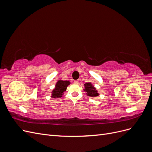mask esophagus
I'll use <instances>...</instances> for the list:
<instances>
[{
    "label": "esophagus",
    "mask_w": 152,
    "mask_h": 152,
    "mask_svg": "<svg viewBox=\"0 0 152 152\" xmlns=\"http://www.w3.org/2000/svg\"><path fill=\"white\" fill-rule=\"evenodd\" d=\"M73 82H74L75 84H79V80H75L73 81Z\"/></svg>",
    "instance_id": "obj_1"
}]
</instances>
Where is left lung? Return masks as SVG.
Wrapping results in <instances>:
<instances>
[{
    "instance_id": "obj_1",
    "label": "left lung",
    "mask_w": 152,
    "mask_h": 152,
    "mask_svg": "<svg viewBox=\"0 0 152 152\" xmlns=\"http://www.w3.org/2000/svg\"><path fill=\"white\" fill-rule=\"evenodd\" d=\"M85 89H84V91L86 92V94L88 96L91 97H96V96H99L98 93V91H96L95 87L93 86L91 82H87L84 84Z\"/></svg>"
}]
</instances>
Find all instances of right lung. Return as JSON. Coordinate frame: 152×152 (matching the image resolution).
Wrapping results in <instances>:
<instances>
[{
    "mask_svg": "<svg viewBox=\"0 0 152 152\" xmlns=\"http://www.w3.org/2000/svg\"><path fill=\"white\" fill-rule=\"evenodd\" d=\"M70 82L68 80H58L55 86V88L52 91V98H61L63 94V92L66 90L67 86Z\"/></svg>",
    "mask_w": 152,
    "mask_h": 152,
    "instance_id": "add662e5",
    "label": "right lung"
}]
</instances>
